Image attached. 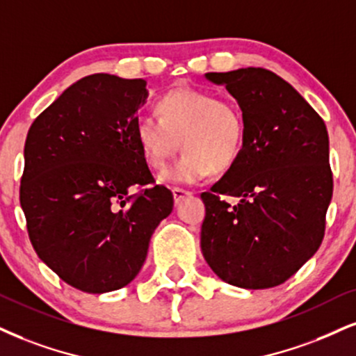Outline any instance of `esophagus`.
<instances>
[{"label":"esophagus","mask_w":356,"mask_h":356,"mask_svg":"<svg viewBox=\"0 0 356 356\" xmlns=\"http://www.w3.org/2000/svg\"><path fill=\"white\" fill-rule=\"evenodd\" d=\"M171 193H173V200L175 203H179L183 198H186V196H191V191L188 190H183V188H171Z\"/></svg>","instance_id":"esophagus-1"}]
</instances>
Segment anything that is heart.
I'll use <instances>...</instances> for the list:
<instances>
[{"mask_svg": "<svg viewBox=\"0 0 356 356\" xmlns=\"http://www.w3.org/2000/svg\"><path fill=\"white\" fill-rule=\"evenodd\" d=\"M156 115L135 120V138L152 170H163L181 147L179 160L161 181L198 183L209 173H225L243 152L245 120L239 105L209 90L179 87L156 102Z\"/></svg>", "mask_w": 356, "mask_h": 356, "instance_id": "b5f03b06", "label": "heart"}]
</instances>
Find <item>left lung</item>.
Listing matches in <instances>:
<instances>
[{"label":"left lung","instance_id":"obj_1","mask_svg":"<svg viewBox=\"0 0 356 356\" xmlns=\"http://www.w3.org/2000/svg\"><path fill=\"white\" fill-rule=\"evenodd\" d=\"M238 100L245 120L243 152L211 190L201 251L225 282L270 289L292 277L325 236L333 193L322 117L277 74L262 67L209 72ZM227 195L240 201L227 203Z\"/></svg>","mask_w":356,"mask_h":356}]
</instances>
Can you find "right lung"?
Returning <instances> with one entry per match:
<instances>
[{"mask_svg": "<svg viewBox=\"0 0 356 356\" xmlns=\"http://www.w3.org/2000/svg\"><path fill=\"white\" fill-rule=\"evenodd\" d=\"M147 81L92 74L29 127L19 203L39 259L87 293L125 287L173 211L135 138ZM147 188H145L144 186Z\"/></svg>", "mask_w": 356, "mask_h": 356, "instance_id": "right-lung-1", "label": "right lung"}]
</instances>
